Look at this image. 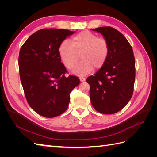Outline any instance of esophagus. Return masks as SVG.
Returning a JSON list of instances; mask_svg holds the SVG:
<instances>
[{
    "instance_id": "esophagus-1",
    "label": "esophagus",
    "mask_w": 157,
    "mask_h": 157,
    "mask_svg": "<svg viewBox=\"0 0 157 157\" xmlns=\"http://www.w3.org/2000/svg\"><path fill=\"white\" fill-rule=\"evenodd\" d=\"M80 82H84L85 80H86V78L84 77H80Z\"/></svg>"
}]
</instances>
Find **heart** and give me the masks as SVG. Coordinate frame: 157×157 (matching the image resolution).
<instances>
[{
    "label": "heart",
    "instance_id": "obj_1",
    "mask_svg": "<svg viewBox=\"0 0 157 157\" xmlns=\"http://www.w3.org/2000/svg\"><path fill=\"white\" fill-rule=\"evenodd\" d=\"M110 52L107 40L98 37L94 33L84 31L75 35L71 41H63L59 47V55L65 67L73 69L78 61L80 62L74 70L79 76L90 73L92 69L98 70L105 65Z\"/></svg>",
    "mask_w": 157,
    "mask_h": 157
}]
</instances>
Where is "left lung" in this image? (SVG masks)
Here are the masks:
<instances>
[{
    "instance_id": "left-lung-1",
    "label": "left lung",
    "mask_w": 157,
    "mask_h": 157,
    "mask_svg": "<svg viewBox=\"0 0 157 157\" xmlns=\"http://www.w3.org/2000/svg\"><path fill=\"white\" fill-rule=\"evenodd\" d=\"M101 33L110 52L103 67L86 79L92 106L103 114L116 113L129 102L134 92L136 61L129 42L111 27L92 29Z\"/></svg>"
}]
</instances>
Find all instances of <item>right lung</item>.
Listing matches in <instances>:
<instances>
[{
	"label": "right lung",
	"mask_w": 157,
	"mask_h": 157,
	"mask_svg": "<svg viewBox=\"0 0 157 157\" xmlns=\"http://www.w3.org/2000/svg\"><path fill=\"white\" fill-rule=\"evenodd\" d=\"M73 31L42 29L31 35L21 46L18 63L21 82L29 106L39 115L53 118L69 106L70 94L80 83L61 62L59 47Z\"/></svg>",
	"instance_id": "right-lung-1"
}]
</instances>
